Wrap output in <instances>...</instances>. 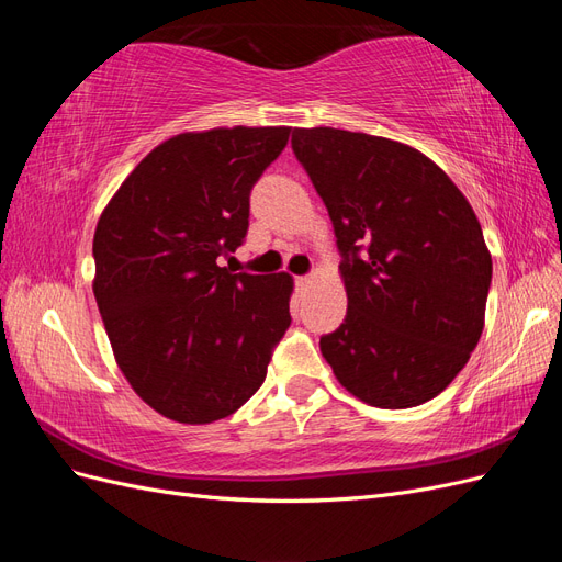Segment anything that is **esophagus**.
<instances>
[{
  "mask_svg": "<svg viewBox=\"0 0 562 562\" xmlns=\"http://www.w3.org/2000/svg\"><path fill=\"white\" fill-rule=\"evenodd\" d=\"M310 283H312V277H297L295 279V285L300 288V291H304V288H310Z\"/></svg>",
  "mask_w": 562,
  "mask_h": 562,
  "instance_id": "1",
  "label": "esophagus"
}]
</instances>
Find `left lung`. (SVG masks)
I'll return each mask as SVG.
<instances>
[{"mask_svg":"<svg viewBox=\"0 0 562 562\" xmlns=\"http://www.w3.org/2000/svg\"><path fill=\"white\" fill-rule=\"evenodd\" d=\"M291 143L345 258L347 316L321 337L323 359L368 405L431 401L485 326L492 258L471 203L411 145L330 126L295 128Z\"/></svg>","mask_w":562,"mask_h":562,"instance_id":"obj_1","label":"left lung"}]
</instances>
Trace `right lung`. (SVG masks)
I'll return each mask as SVG.
<instances>
[{
  "label": "right lung",
  "mask_w": 562,
  "mask_h": 562,
  "mask_svg": "<svg viewBox=\"0 0 562 562\" xmlns=\"http://www.w3.org/2000/svg\"><path fill=\"white\" fill-rule=\"evenodd\" d=\"M288 135V126L173 135L98 220L93 295L114 361L168 419L211 424L239 411L291 326V274L220 267L244 244L252 184Z\"/></svg>",
  "instance_id": "add662e5"
}]
</instances>
